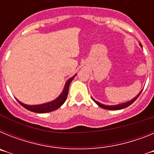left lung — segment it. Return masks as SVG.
<instances>
[{
    "label": "left lung",
    "mask_w": 154,
    "mask_h": 154,
    "mask_svg": "<svg viewBox=\"0 0 154 154\" xmlns=\"http://www.w3.org/2000/svg\"><path fill=\"white\" fill-rule=\"evenodd\" d=\"M140 46L141 48H143L141 43H140ZM142 91H143V89L140 91V92H139L138 94H137V96H136L135 97L133 98V99H131V100H130V101L126 102V103H120V104H118V105H112V106H108V105H104V104H102V103H99V102H97L96 100H95L93 98H92V99H93V101L95 102V103H96L99 107H101V108H103V109H109V110L122 109H124V108H126V107L130 106V105H131L132 103H133V102L135 101L136 99H137V98L139 97V96L140 95V93L142 92Z\"/></svg>",
    "instance_id": "obj_1"
}]
</instances>
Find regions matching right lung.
Returning a JSON list of instances; mask_svg holds the SVG:
<instances>
[{
	"instance_id": "1",
	"label": "right lung",
	"mask_w": 154,
	"mask_h": 154,
	"mask_svg": "<svg viewBox=\"0 0 154 154\" xmlns=\"http://www.w3.org/2000/svg\"><path fill=\"white\" fill-rule=\"evenodd\" d=\"M75 75L76 74L67 80V82H65V86H64V89L63 90H62V93H61L60 95L56 98V99L52 100V101L48 102V103H43V104H39V105L24 104V103L19 101L18 99H17V101L18 102V103H20L23 107H24V108L27 109L29 110V111H31V112H38V113H45V112L54 111V110L59 108V107H60L61 106H62V105L65 102V100H66L68 96L69 85H70V83L72 82V81L73 79L75 78Z\"/></svg>"
}]
</instances>
